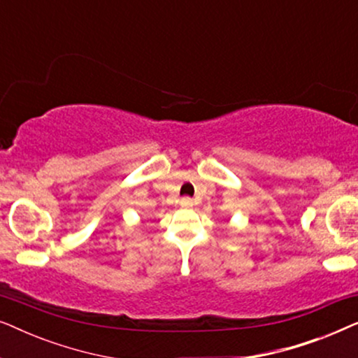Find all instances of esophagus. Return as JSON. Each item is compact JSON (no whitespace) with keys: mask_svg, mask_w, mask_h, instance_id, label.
I'll list each match as a JSON object with an SVG mask.
<instances>
[{"mask_svg":"<svg viewBox=\"0 0 358 358\" xmlns=\"http://www.w3.org/2000/svg\"><path fill=\"white\" fill-rule=\"evenodd\" d=\"M180 205H182V207H192V199L182 197V200H180Z\"/></svg>","mask_w":358,"mask_h":358,"instance_id":"esophagus-1","label":"esophagus"}]
</instances>
